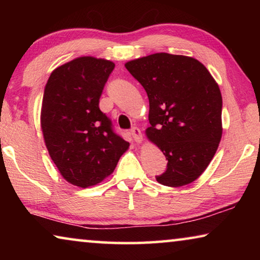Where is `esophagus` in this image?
I'll return each instance as SVG.
<instances>
[{
  "mask_svg": "<svg viewBox=\"0 0 260 260\" xmlns=\"http://www.w3.org/2000/svg\"><path fill=\"white\" fill-rule=\"evenodd\" d=\"M131 135L136 143L142 142V133H141V131L138 127H133V128L131 129Z\"/></svg>",
  "mask_w": 260,
  "mask_h": 260,
  "instance_id": "esophagus-1",
  "label": "esophagus"
}]
</instances>
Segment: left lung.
Masks as SVG:
<instances>
[{"label":"left lung","instance_id":"1","mask_svg":"<svg viewBox=\"0 0 260 260\" xmlns=\"http://www.w3.org/2000/svg\"><path fill=\"white\" fill-rule=\"evenodd\" d=\"M149 99L146 133L167 159L160 184L181 187L204 172L222 135L218 83L192 57L158 52L125 64Z\"/></svg>","mask_w":260,"mask_h":260}]
</instances>
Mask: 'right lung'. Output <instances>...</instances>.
<instances>
[{"instance_id": "1", "label": "right lung", "mask_w": 260, "mask_h": 260, "mask_svg": "<svg viewBox=\"0 0 260 260\" xmlns=\"http://www.w3.org/2000/svg\"><path fill=\"white\" fill-rule=\"evenodd\" d=\"M113 69L112 61L85 56L57 68L48 79L41 108L43 139L61 177L74 186L103 181L129 147L99 107Z\"/></svg>"}]
</instances>
